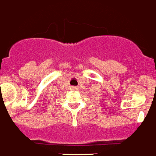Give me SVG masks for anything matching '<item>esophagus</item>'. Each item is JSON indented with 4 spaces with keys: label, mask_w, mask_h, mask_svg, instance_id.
<instances>
[{
    "label": "esophagus",
    "mask_w": 156,
    "mask_h": 156,
    "mask_svg": "<svg viewBox=\"0 0 156 156\" xmlns=\"http://www.w3.org/2000/svg\"><path fill=\"white\" fill-rule=\"evenodd\" d=\"M78 88L76 87V86H70V90L72 91H75V90H77Z\"/></svg>",
    "instance_id": "34e87169"
}]
</instances>
